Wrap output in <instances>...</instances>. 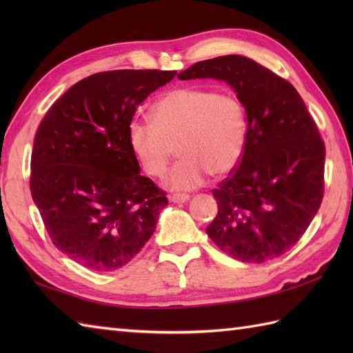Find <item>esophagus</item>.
Returning a JSON list of instances; mask_svg holds the SVG:
<instances>
[{
  "instance_id": "esophagus-1",
  "label": "esophagus",
  "mask_w": 353,
  "mask_h": 353,
  "mask_svg": "<svg viewBox=\"0 0 353 353\" xmlns=\"http://www.w3.org/2000/svg\"><path fill=\"white\" fill-rule=\"evenodd\" d=\"M170 200L172 203H185L186 200H190V196L188 194H172V196H170Z\"/></svg>"
}]
</instances>
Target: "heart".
<instances>
[{
  "mask_svg": "<svg viewBox=\"0 0 353 353\" xmlns=\"http://www.w3.org/2000/svg\"><path fill=\"white\" fill-rule=\"evenodd\" d=\"M152 123L133 119L127 137L148 176L159 177L176 153L182 159L165 177L171 190L203 185L208 174L223 177L236 168L245 148V109L238 97L200 86L163 94L150 110Z\"/></svg>",
  "mask_w": 353,
  "mask_h": 353,
  "instance_id": "1",
  "label": "heart"
}]
</instances>
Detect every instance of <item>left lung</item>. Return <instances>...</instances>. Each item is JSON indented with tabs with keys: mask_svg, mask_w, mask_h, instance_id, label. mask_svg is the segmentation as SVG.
I'll use <instances>...</instances> for the list:
<instances>
[{
	"mask_svg": "<svg viewBox=\"0 0 353 353\" xmlns=\"http://www.w3.org/2000/svg\"><path fill=\"white\" fill-rule=\"evenodd\" d=\"M177 79L226 81L247 115L241 161L212 190L219 214L208 236L241 262L281 256L308 229L325 191V142L302 97L288 80L235 54L194 63Z\"/></svg>",
	"mask_w": 353,
	"mask_h": 353,
	"instance_id": "1",
	"label": "left lung"
}]
</instances>
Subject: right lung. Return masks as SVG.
<instances>
[{
	"label": "right lung",
	"instance_id": "1",
	"mask_svg": "<svg viewBox=\"0 0 353 353\" xmlns=\"http://www.w3.org/2000/svg\"><path fill=\"white\" fill-rule=\"evenodd\" d=\"M176 71L115 70L71 86L37 127L30 191L59 250L94 272L137 256L168 205L139 174L127 130L139 104Z\"/></svg>",
	"mask_w": 353,
	"mask_h": 353
}]
</instances>
